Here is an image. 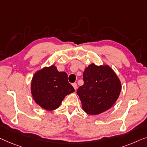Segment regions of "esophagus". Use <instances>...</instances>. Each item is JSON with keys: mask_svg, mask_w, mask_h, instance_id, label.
I'll return each mask as SVG.
<instances>
[{"mask_svg": "<svg viewBox=\"0 0 147 147\" xmlns=\"http://www.w3.org/2000/svg\"><path fill=\"white\" fill-rule=\"evenodd\" d=\"M72 85H73V86L74 88V90H76L77 89V84L76 83V82H74V83L72 84Z\"/></svg>", "mask_w": 147, "mask_h": 147, "instance_id": "esophagus-1", "label": "esophagus"}]
</instances>
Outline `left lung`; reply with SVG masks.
Listing matches in <instances>:
<instances>
[{"instance_id":"8db88e82","label":"left lung","mask_w":147,"mask_h":147,"mask_svg":"<svg viewBox=\"0 0 147 147\" xmlns=\"http://www.w3.org/2000/svg\"><path fill=\"white\" fill-rule=\"evenodd\" d=\"M83 80V85L76 92L82 109L88 115H98L108 110L115 104L121 92V82L107 65H90L84 70Z\"/></svg>"}]
</instances>
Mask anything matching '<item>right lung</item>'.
<instances>
[{
    "mask_svg": "<svg viewBox=\"0 0 147 147\" xmlns=\"http://www.w3.org/2000/svg\"><path fill=\"white\" fill-rule=\"evenodd\" d=\"M74 91L65 72H59L52 65L34 74L31 82L33 98L45 110L53 111L60 106L64 98Z\"/></svg>",
    "mask_w": 147,
    "mask_h": 147,
    "instance_id": "1",
    "label": "right lung"
}]
</instances>
